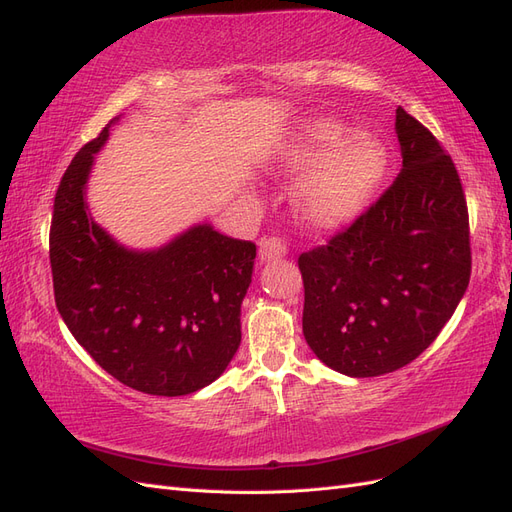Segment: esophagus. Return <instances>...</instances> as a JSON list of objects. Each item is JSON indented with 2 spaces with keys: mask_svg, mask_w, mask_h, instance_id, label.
<instances>
[{
  "mask_svg": "<svg viewBox=\"0 0 512 512\" xmlns=\"http://www.w3.org/2000/svg\"><path fill=\"white\" fill-rule=\"evenodd\" d=\"M258 256L262 262H273L286 256V243L280 237H269V239H260L258 245Z\"/></svg>",
  "mask_w": 512,
  "mask_h": 512,
  "instance_id": "esophagus-1",
  "label": "esophagus"
}]
</instances>
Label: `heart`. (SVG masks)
<instances>
[{
	"instance_id": "1",
	"label": "heart",
	"mask_w": 512,
	"mask_h": 512,
	"mask_svg": "<svg viewBox=\"0 0 512 512\" xmlns=\"http://www.w3.org/2000/svg\"><path fill=\"white\" fill-rule=\"evenodd\" d=\"M389 149L378 136L352 132L329 117L299 123L282 151L280 168L301 179L294 207L316 230H333L367 209L389 173Z\"/></svg>"
}]
</instances>
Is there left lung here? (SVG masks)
<instances>
[{"mask_svg": "<svg viewBox=\"0 0 512 512\" xmlns=\"http://www.w3.org/2000/svg\"><path fill=\"white\" fill-rule=\"evenodd\" d=\"M401 173L344 232L299 256L303 335L352 378L391 374L451 320L470 284L468 205L457 168L421 121L397 108Z\"/></svg>", "mask_w": 512, "mask_h": 512, "instance_id": "8db88e82", "label": "left lung"}]
</instances>
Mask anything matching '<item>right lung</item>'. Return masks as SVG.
<instances>
[{
  "label": "right lung",
  "mask_w": 512,
  "mask_h": 512,
  "mask_svg": "<svg viewBox=\"0 0 512 512\" xmlns=\"http://www.w3.org/2000/svg\"><path fill=\"white\" fill-rule=\"evenodd\" d=\"M119 117L61 177L51 222L55 303L104 371L134 391L190 395L218 380L241 344V303L256 245L211 224L136 252L94 222L85 200L94 153Z\"/></svg>",
  "instance_id": "obj_1"
}]
</instances>
